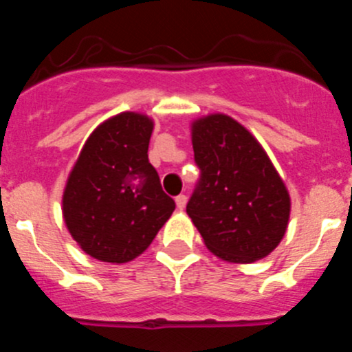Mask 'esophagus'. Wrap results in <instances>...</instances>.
<instances>
[{"label":"esophagus","instance_id":"1","mask_svg":"<svg viewBox=\"0 0 352 352\" xmlns=\"http://www.w3.org/2000/svg\"><path fill=\"white\" fill-rule=\"evenodd\" d=\"M176 206H178V210H185V206H186V195L179 194L178 197H176Z\"/></svg>","mask_w":352,"mask_h":352}]
</instances>
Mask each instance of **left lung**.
<instances>
[{
    "mask_svg": "<svg viewBox=\"0 0 352 352\" xmlns=\"http://www.w3.org/2000/svg\"><path fill=\"white\" fill-rule=\"evenodd\" d=\"M199 179L186 213L214 256L254 263L276 248L287 229V188L245 126L211 114L192 126Z\"/></svg>",
    "mask_w": 352,
    "mask_h": 352,
    "instance_id": "left-lung-1",
    "label": "left lung"
}]
</instances>
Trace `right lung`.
I'll list each match as a JSON object with an SVG mask.
<instances>
[{
    "label": "right lung",
    "instance_id": "right-lung-1",
    "mask_svg": "<svg viewBox=\"0 0 352 352\" xmlns=\"http://www.w3.org/2000/svg\"><path fill=\"white\" fill-rule=\"evenodd\" d=\"M151 130L153 123L142 114L111 118L89 135L68 176L65 223L95 259H135L176 208L148 160Z\"/></svg>",
    "mask_w": 352,
    "mask_h": 352
}]
</instances>
